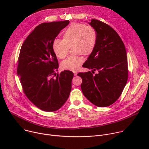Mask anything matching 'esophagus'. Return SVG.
Wrapping results in <instances>:
<instances>
[{
  "instance_id": "esophagus-1",
  "label": "esophagus",
  "mask_w": 149,
  "mask_h": 149,
  "mask_svg": "<svg viewBox=\"0 0 149 149\" xmlns=\"http://www.w3.org/2000/svg\"><path fill=\"white\" fill-rule=\"evenodd\" d=\"M74 76L77 75V72H74Z\"/></svg>"
}]
</instances>
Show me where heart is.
<instances>
[{
  "label": "heart",
  "mask_w": 149,
  "mask_h": 149,
  "mask_svg": "<svg viewBox=\"0 0 149 149\" xmlns=\"http://www.w3.org/2000/svg\"><path fill=\"white\" fill-rule=\"evenodd\" d=\"M97 42L95 29L90 26L81 23H74L67 28L62 33V40L55 39L53 42V50L59 59L65 58L72 48L73 52L78 54L68 57L61 63L62 70L75 71L83 62L85 56L90 55L94 51Z\"/></svg>",
  "instance_id": "obj_1"
}]
</instances>
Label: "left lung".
<instances>
[{"label": "left lung", "mask_w": 149, "mask_h": 149, "mask_svg": "<svg viewBox=\"0 0 149 149\" xmlns=\"http://www.w3.org/2000/svg\"><path fill=\"white\" fill-rule=\"evenodd\" d=\"M97 33L93 53L82 67L92 72H79L84 95L99 107L114 103L120 97L128 79V64L125 46L116 31L97 19L90 23ZM95 70L97 73L93 75Z\"/></svg>", "instance_id": "8db88e82"}]
</instances>
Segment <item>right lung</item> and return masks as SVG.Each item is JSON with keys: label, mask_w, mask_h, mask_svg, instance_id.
Wrapping results in <instances>:
<instances>
[{"label": "right lung", "mask_w": 149, "mask_h": 149, "mask_svg": "<svg viewBox=\"0 0 149 149\" xmlns=\"http://www.w3.org/2000/svg\"><path fill=\"white\" fill-rule=\"evenodd\" d=\"M69 23L67 20L39 25L20 51L17 74L23 91L36 107L45 111L59 110L71 90L73 72L55 73L59 65L52 47L55 38Z\"/></svg>", "instance_id": "right-lung-1"}]
</instances>
